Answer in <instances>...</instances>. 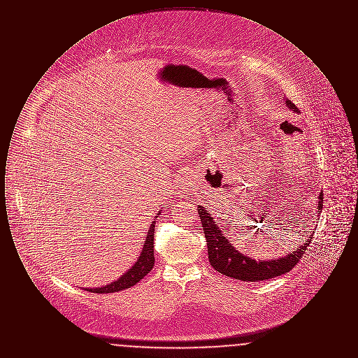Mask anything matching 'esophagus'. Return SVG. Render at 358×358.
Instances as JSON below:
<instances>
[{
	"instance_id": "34e87169",
	"label": "esophagus",
	"mask_w": 358,
	"mask_h": 358,
	"mask_svg": "<svg viewBox=\"0 0 358 358\" xmlns=\"http://www.w3.org/2000/svg\"><path fill=\"white\" fill-rule=\"evenodd\" d=\"M192 176H185L184 178H182V181H181V184L185 187V189H187V187H190L192 185Z\"/></svg>"
}]
</instances>
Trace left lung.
Returning <instances> with one entry per match:
<instances>
[{
    "label": "left lung",
    "instance_id": "8db88e82",
    "mask_svg": "<svg viewBox=\"0 0 358 358\" xmlns=\"http://www.w3.org/2000/svg\"><path fill=\"white\" fill-rule=\"evenodd\" d=\"M286 106L294 113H299V108L294 103L285 99ZM324 208V192L320 193L318 197V212H322ZM199 215L203 224L206 245H208V259L210 266L219 273L244 280V282H259L271 279L279 276L282 273H289L294 268V266L301 260L302 255L311 241L313 234L305 240V244L296 248L292 254H287L285 257L273 259V260H259L256 262L248 256L243 255L238 250L225 238L220 228L216 225V222L210 216V213L205 209L204 206L199 205ZM305 236V235H303Z\"/></svg>",
    "mask_w": 358,
    "mask_h": 358
}]
</instances>
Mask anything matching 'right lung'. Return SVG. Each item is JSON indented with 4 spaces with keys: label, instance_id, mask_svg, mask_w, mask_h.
<instances>
[{
    "label": "right lung",
    "instance_id": "obj_1",
    "mask_svg": "<svg viewBox=\"0 0 358 358\" xmlns=\"http://www.w3.org/2000/svg\"><path fill=\"white\" fill-rule=\"evenodd\" d=\"M161 212H158L157 215H159ZM158 216H155L157 220ZM154 227H155V222L150 225L148 235L145 238L143 243V248L142 252L138 257L136 264L129 268V271L123 273L120 279H117L115 282L106 285L103 287H98V289H85L87 291L91 292H96V294H108V292H117V291H122L124 289H130L131 286L136 285L143 276H146L148 273L153 270L154 266Z\"/></svg>",
    "mask_w": 358,
    "mask_h": 358
}]
</instances>
